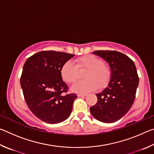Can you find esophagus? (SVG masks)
Listing matches in <instances>:
<instances>
[{"instance_id":"esophagus-1","label":"esophagus","mask_w":154,"mask_h":154,"mask_svg":"<svg viewBox=\"0 0 154 154\" xmlns=\"http://www.w3.org/2000/svg\"><path fill=\"white\" fill-rule=\"evenodd\" d=\"M87 94H78L77 96H79V97H84V96H86Z\"/></svg>"}]
</instances>
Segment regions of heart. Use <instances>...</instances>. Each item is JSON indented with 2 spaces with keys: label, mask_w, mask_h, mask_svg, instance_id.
<instances>
[{
  "label": "heart",
  "mask_w": 154,
  "mask_h": 154,
  "mask_svg": "<svg viewBox=\"0 0 154 154\" xmlns=\"http://www.w3.org/2000/svg\"><path fill=\"white\" fill-rule=\"evenodd\" d=\"M84 69H86L83 75L85 79L75 83L71 88L75 92H92L97 89L98 86L105 88L110 82V68L102 59L91 54L77 58L76 65L69 60L64 62L60 69L62 79L67 83H74L79 77V71Z\"/></svg>",
  "instance_id": "obj_1"
}]
</instances>
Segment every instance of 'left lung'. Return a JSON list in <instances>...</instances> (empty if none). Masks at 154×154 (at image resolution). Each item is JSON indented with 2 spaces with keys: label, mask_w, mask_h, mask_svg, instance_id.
Masks as SVG:
<instances>
[{
  "label": "left lung",
  "mask_w": 154,
  "mask_h": 154,
  "mask_svg": "<svg viewBox=\"0 0 154 154\" xmlns=\"http://www.w3.org/2000/svg\"><path fill=\"white\" fill-rule=\"evenodd\" d=\"M93 54L108 62L111 77L108 86L96 94L98 101L90 107V113L98 121L113 123L124 117L134 103L139 82L136 66L121 52L98 50Z\"/></svg>",
  "instance_id": "left-lung-1"
}]
</instances>
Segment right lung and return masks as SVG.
<instances>
[{"label":"right lung","instance_id":"right-lung-1","mask_svg":"<svg viewBox=\"0 0 154 154\" xmlns=\"http://www.w3.org/2000/svg\"><path fill=\"white\" fill-rule=\"evenodd\" d=\"M75 55L42 51L27 59L20 84L28 108L41 120L58 124L69 118L77 96L67 94L69 88L60 75L62 65Z\"/></svg>","mask_w":154,"mask_h":154}]
</instances>
